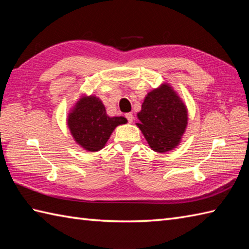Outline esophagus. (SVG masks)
Instances as JSON below:
<instances>
[{
	"label": "esophagus",
	"mask_w": 249,
	"mask_h": 249,
	"mask_svg": "<svg viewBox=\"0 0 249 249\" xmlns=\"http://www.w3.org/2000/svg\"><path fill=\"white\" fill-rule=\"evenodd\" d=\"M125 116H126V119L128 120L129 123H133V121H134V115H133V113H131V112H129V113H126V114H125Z\"/></svg>",
	"instance_id": "34e87169"
}]
</instances>
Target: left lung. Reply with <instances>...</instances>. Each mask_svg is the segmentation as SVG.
Wrapping results in <instances>:
<instances>
[{"label": "left lung", "mask_w": 249, "mask_h": 249, "mask_svg": "<svg viewBox=\"0 0 249 249\" xmlns=\"http://www.w3.org/2000/svg\"><path fill=\"white\" fill-rule=\"evenodd\" d=\"M137 123L153 151L166 153L181 143L188 124L186 105L169 83L146 94Z\"/></svg>", "instance_id": "1"}]
</instances>
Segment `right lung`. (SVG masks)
<instances>
[{
    "label": "right lung",
    "mask_w": 249,
    "mask_h": 249,
    "mask_svg": "<svg viewBox=\"0 0 249 249\" xmlns=\"http://www.w3.org/2000/svg\"><path fill=\"white\" fill-rule=\"evenodd\" d=\"M66 121L73 140L88 152L102 150L113 130L127 123L124 116H109L102 100L95 95L86 94H81Z\"/></svg>",
    "instance_id": "1"
}]
</instances>
